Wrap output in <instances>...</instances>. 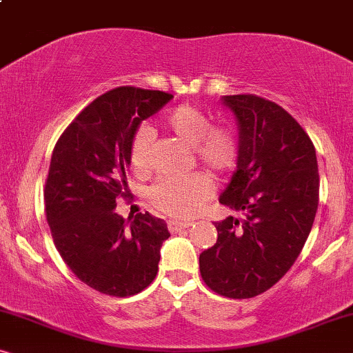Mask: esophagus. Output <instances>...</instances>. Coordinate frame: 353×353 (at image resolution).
<instances>
[{"mask_svg":"<svg viewBox=\"0 0 353 353\" xmlns=\"http://www.w3.org/2000/svg\"><path fill=\"white\" fill-rule=\"evenodd\" d=\"M167 226H168V231H170L172 234H175V233H180V231H183V230L190 228L191 223H186V221L183 223V221H180V220H168Z\"/></svg>","mask_w":353,"mask_h":353,"instance_id":"1","label":"esophagus"}]
</instances>
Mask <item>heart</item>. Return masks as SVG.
Masks as SVG:
<instances>
[{"label": "heart", "mask_w": 353, "mask_h": 353, "mask_svg": "<svg viewBox=\"0 0 353 353\" xmlns=\"http://www.w3.org/2000/svg\"><path fill=\"white\" fill-rule=\"evenodd\" d=\"M163 127L178 139L192 146V156L212 176H223L238 162V141L230 128L210 127V120L196 105H178L162 119ZM151 130L134 133L128 148V162L134 173L143 175L149 168ZM212 194L210 183L201 175L168 176L151 188V202L172 216H192L202 209Z\"/></svg>", "instance_id": "1"}]
</instances>
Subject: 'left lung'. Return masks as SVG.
I'll return each instance as SVG.
<instances>
[{
  "instance_id": "1",
  "label": "left lung",
  "mask_w": 353,
  "mask_h": 353,
  "mask_svg": "<svg viewBox=\"0 0 353 353\" xmlns=\"http://www.w3.org/2000/svg\"><path fill=\"white\" fill-rule=\"evenodd\" d=\"M239 128L238 167L220 204L239 219L216 221L215 245L199 255L212 291L250 299L276 284L310 234L320 175L312 139L281 105L255 94L221 98Z\"/></svg>"
}]
</instances>
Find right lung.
Returning <instances> with one entry per match:
<instances>
[{
	"label": "right lung",
	"instance_id": "1",
	"mask_svg": "<svg viewBox=\"0 0 353 353\" xmlns=\"http://www.w3.org/2000/svg\"><path fill=\"white\" fill-rule=\"evenodd\" d=\"M173 98L120 86L101 94L57 139L45 185L46 220L57 252L77 278L115 297L156 278L167 223L146 214L128 223L114 209L128 192V148L139 123Z\"/></svg>",
	"mask_w": 353,
	"mask_h": 353
}]
</instances>
